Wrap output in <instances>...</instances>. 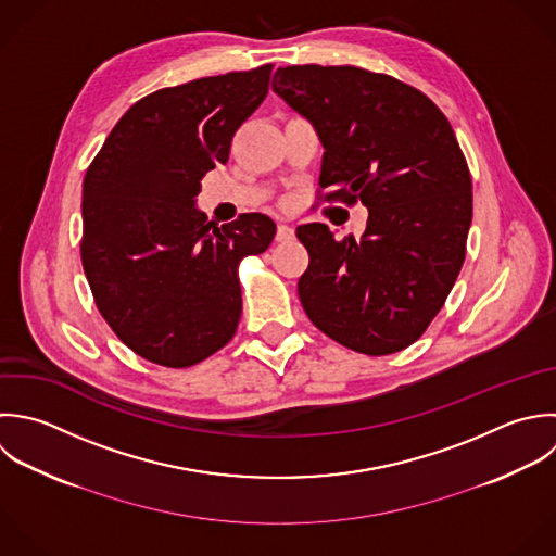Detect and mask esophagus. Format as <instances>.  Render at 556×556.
Here are the masks:
<instances>
[{
    "instance_id": "obj_1",
    "label": "esophagus",
    "mask_w": 556,
    "mask_h": 556,
    "mask_svg": "<svg viewBox=\"0 0 556 556\" xmlns=\"http://www.w3.org/2000/svg\"><path fill=\"white\" fill-rule=\"evenodd\" d=\"M294 238V229L290 227V225H286V223H279V227H277V240L279 242H288V240H292Z\"/></svg>"
}]
</instances>
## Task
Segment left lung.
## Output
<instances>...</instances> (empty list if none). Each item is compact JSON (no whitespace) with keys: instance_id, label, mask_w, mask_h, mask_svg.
<instances>
[{"instance_id":"1","label":"left lung","mask_w":556,"mask_h":556,"mask_svg":"<svg viewBox=\"0 0 556 556\" xmlns=\"http://www.w3.org/2000/svg\"><path fill=\"white\" fill-rule=\"evenodd\" d=\"M273 90L318 131L323 199L368 207L359 242L323 223L296 227L309 253L303 309L351 351L399 353L427 331L466 260L472 177L457 136L425 92L351 64L279 66Z\"/></svg>"}]
</instances>
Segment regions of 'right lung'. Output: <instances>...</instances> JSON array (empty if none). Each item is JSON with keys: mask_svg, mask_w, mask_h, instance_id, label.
Listing matches in <instances>:
<instances>
[{"mask_svg": "<svg viewBox=\"0 0 556 556\" xmlns=\"http://www.w3.org/2000/svg\"><path fill=\"white\" fill-rule=\"evenodd\" d=\"M270 73L262 64L142 97L86 170L79 253L94 305L151 364L194 366L238 329V266L268 249L277 225L251 212L216 227L194 201L266 99Z\"/></svg>", "mask_w": 556, "mask_h": 556, "instance_id": "obj_1", "label": "right lung"}]
</instances>
